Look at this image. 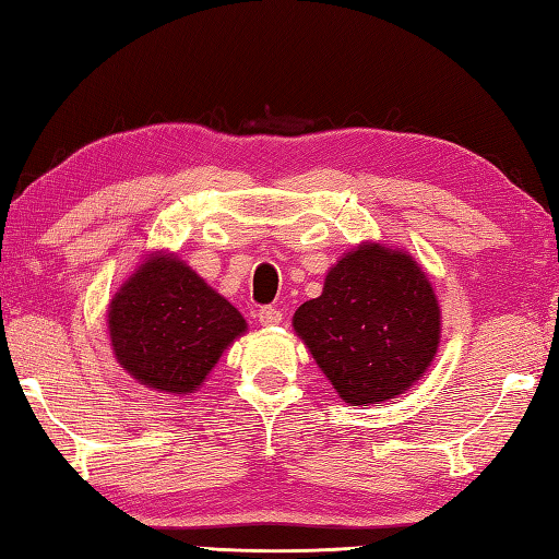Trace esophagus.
<instances>
[{"label": "esophagus", "instance_id": "1", "mask_svg": "<svg viewBox=\"0 0 559 559\" xmlns=\"http://www.w3.org/2000/svg\"><path fill=\"white\" fill-rule=\"evenodd\" d=\"M257 317H259V322L264 324V326H276V324H281L283 312L278 310V307H271V305H266V307H261Z\"/></svg>", "mask_w": 559, "mask_h": 559}]
</instances>
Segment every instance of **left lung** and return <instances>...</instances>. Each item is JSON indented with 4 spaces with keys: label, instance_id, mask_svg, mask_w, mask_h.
<instances>
[{
    "label": "left lung",
    "instance_id": "left-lung-1",
    "mask_svg": "<svg viewBox=\"0 0 559 559\" xmlns=\"http://www.w3.org/2000/svg\"><path fill=\"white\" fill-rule=\"evenodd\" d=\"M293 326L338 396L362 406L423 377L437 353L439 307L408 254L362 245L329 271L324 293L298 307Z\"/></svg>",
    "mask_w": 559,
    "mask_h": 559
}]
</instances>
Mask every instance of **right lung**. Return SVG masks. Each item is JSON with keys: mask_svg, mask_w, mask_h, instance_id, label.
<instances>
[{"mask_svg": "<svg viewBox=\"0 0 559 559\" xmlns=\"http://www.w3.org/2000/svg\"><path fill=\"white\" fill-rule=\"evenodd\" d=\"M247 329L242 314L175 257L146 261L110 305L115 358L141 384L192 394Z\"/></svg>", "mask_w": 559, "mask_h": 559, "instance_id": "1", "label": "right lung"}]
</instances>
